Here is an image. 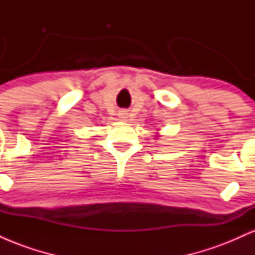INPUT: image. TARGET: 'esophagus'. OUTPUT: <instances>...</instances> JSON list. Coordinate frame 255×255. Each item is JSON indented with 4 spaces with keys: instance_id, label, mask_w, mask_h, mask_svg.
I'll use <instances>...</instances> for the list:
<instances>
[{
    "instance_id": "esophagus-1",
    "label": "esophagus",
    "mask_w": 255,
    "mask_h": 255,
    "mask_svg": "<svg viewBox=\"0 0 255 255\" xmlns=\"http://www.w3.org/2000/svg\"><path fill=\"white\" fill-rule=\"evenodd\" d=\"M120 118H121L122 120L127 119V114H126V113H121V114H120Z\"/></svg>"
}]
</instances>
